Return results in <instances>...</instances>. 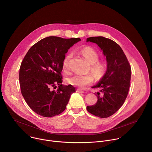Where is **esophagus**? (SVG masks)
<instances>
[{
  "label": "esophagus",
  "mask_w": 152,
  "mask_h": 152,
  "mask_svg": "<svg viewBox=\"0 0 152 152\" xmlns=\"http://www.w3.org/2000/svg\"><path fill=\"white\" fill-rule=\"evenodd\" d=\"M77 92H79V93H84V92H85L84 91H83V90H82V89H77Z\"/></svg>",
  "instance_id": "34e87169"
}]
</instances>
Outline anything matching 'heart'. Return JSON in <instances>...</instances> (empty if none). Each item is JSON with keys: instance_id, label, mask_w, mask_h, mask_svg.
<instances>
[{"instance_id": "b5f03b06", "label": "heart", "mask_w": 152, "mask_h": 152, "mask_svg": "<svg viewBox=\"0 0 152 152\" xmlns=\"http://www.w3.org/2000/svg\"><path fill=\"white\" fill-rule=\"evenodd\" d=\"M82 54L91 64L89 70L94 75L96 79H100L106 71V66L102 63L98 61L99 54L96 50L90 46H86L81 50ZM72 57V54L69 53L66 56L63 61V68L65 72L69 70V62ZM67 82L75 86L83 88L89 85L94 82V77L91 74H75L67 79Z\"/></svg>"}]
</instances>
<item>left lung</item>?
Instances as JSON below:
<instances>
[{
  "label": "left lung",
  "instance_id": "1",
  "mask_svg": "<svg viewBox=\"0 0 152 152\" xmlns=\"http://www.w3.org/2000/svg\"><path fill=\"white\" fill-rule=\"evenodd\" d=\"M87 42L95 43L103 50L107 61V71L99 82L92 88H100L97 102L87 106L88 112L105 118L115 114L127 97L131 80L130 64L121 46L115 41L103 36L90 37Z\"/></svg>",
  "mask_w": 152,
  "mask_h": 152
}]
</instances>
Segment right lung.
<instances>
[{
  "label": "right lung",
  "mask_w": 152,
  "mask_h": 152,
  "mask_svg": "<svg viewBox=\"0 0 152 152\" xmlns=\"http://www.w3.org/2000/svg\"><path fill=\"white\" fill-rule=\"evenodd\" d=\"M80 38L49 36L33 45L23 58L19 80L21 94L30 109L46 118L61 113L74 86L61 84L63 61L69 49ZM56 85L58 88L56 91Z\"/></svg>",
  "instance_id": "right-lung-1"
}]
</instances>
